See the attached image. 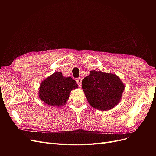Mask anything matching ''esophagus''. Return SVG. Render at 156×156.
<instances>
[{"instance_id": "esophagus-1", "label": "esophagus", "mask_w": 156, "mask_h": 156, "mask_svg": "<svg viewBox=\"0 0 156 156\" xmlns=\"http://www.w3.org/2000/svg\"><path fill=\"white\" fill-rule=\"evenodd\" d=\"M76 81H77V83L78 84L79 87H81V83H82V79L81 77H79V78H77L76 79Z\"/></svg>"}]
</instances>
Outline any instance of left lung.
<instances>
[{"instance_id": "obj_1", "label": "left lung", "mask_w": 156, "mask_h": 156, "mask_svg": "<svg viewBox=\"0 0 156 156\" xmlns=\"http://www.w3.org/2000/svg\"><path fill=\"white\" fill-rule=\"evenodd\" d=\"M124 84L115 74L95 70L82 81V88L90 105L101 111H107L119 103Z\"/></svg>"}]
</instances>
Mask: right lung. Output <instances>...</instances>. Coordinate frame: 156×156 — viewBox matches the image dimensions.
Listing matches in <instances>:
<instances>
[{
    "label": "right lung",
    "instance_id": "right-lung-1",
    "mask_svg": "<svg viewBox=\"0 0 156 156\" xmlns=\"http://www.w3.org/2000/svg\"><path fill=\"white\" fill-rule=\"evenodd\" d=\"M78 88L72 77H64L61 72H55L40 84L39 97L51 106L64 105L69 97L71 90Z\"/></svg>",
    "mask_w": 156,
    "mask_h": 156
}]
</instances>
